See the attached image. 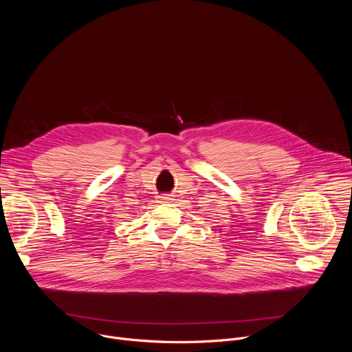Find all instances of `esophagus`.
<instances>
[{
    "instance_id": "esophagus-1",
    "label": "esophagus",
    "mask_w": 352,
    "mask_h": 352,
    "mask_svg": "<svg viewBox=\"0 0 352 352\" xmlns=\"http://www.w3.org/2000/svg\"><path fill=\"white\" fill-rule=\"evenodd\" d=\"M160 199L163 200V202H167V204H170V202H173V200H175L174 195H163V196H160Z\"/></svg>"
}]
</instances>
